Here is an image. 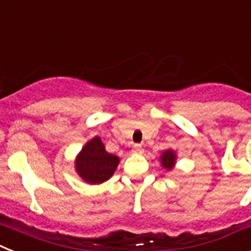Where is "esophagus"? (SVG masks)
Listing matches in <instances>:
<instances>
[{
	"mask_svg": "<svg viewBox=\"0 0 251 251\" xmlns=\"http://www.w3.org/2000/svg\"><path fill=\"white\" fill-rule=\"evenodd\" d=\"M143 148H141V145H134V148H132V152L134 154H143Z\"/></svg>",
	"mask_w": 251,
	"mask_h": 251,
	"instance_id": "34e87169",
	"label": "esophagus"
}]
</instances>
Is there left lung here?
Listing matches in <instances>:
<instances>
[{
  "instance_id": "left-lung-1",
  "label": "left lung",
  "mask_w": 251,
  "mask_h": 251,
  "mask_svg": "<svg viewBox=\"0 0 251 251\" xmlns=\"http://www.w3.org/2000/svg\"><path fill=\"white\" fill-rule=\"evenodd\" d=\"M160 164L167 171H172L176 167V162H177V152L172 149L164 150L160 155Z\"/></svg>"
}]
</instances>
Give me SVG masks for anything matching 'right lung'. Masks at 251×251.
<instances>
[{
	"label": "right lung",
	"mask_w": 251,
	"mask_h": 251,
	"mask_svg": "<svg viewBox=\"0 0 251 251\" xmlns=\"http://www.w3.org/2000/svg\"><path fill=\"white\" fill-rule=\"evenodd\" d=\"M120 158L106 151L100 136H95L84 144L74 160L77 174L88 184H101L113 176Z\"/></svg>",
	"instance_id": "1"
}]
</instances>
